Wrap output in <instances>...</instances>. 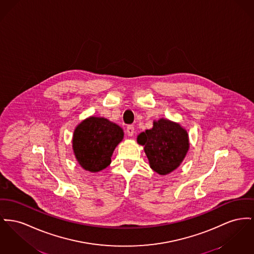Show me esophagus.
<instances>
[{
  "instance_id": "1",
  "label": "esophagus",
  "mask_w": 254,
  "mask_h": 254,
  "mask_svg": "<svg viewBox=\"0 0 254 254\" xmlns=\"http://www.w3.org/2000/svg\"><path fill=\"white\" fill-rule=\"evenodd\" d=\"M127 134L130 136V137L133 136V134H134V127L133 126H128L127 127Z\"/></svg>"
}]
</instances>
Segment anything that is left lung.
Segmentation results:
<instances>
[{
    "label": "left lung",
    "instance_id": "8db88e82",
    "mask_svg": "<svg viewBox=\"0 0 254 254\" xmlns=\"http://www.w3.org/2000/svg\"><path fill=\"white\" fill-rule=\"evenodd\" d=\"M144 147L149 167L160 176H166L183 162L189 148V134L179 123L160 118L153 127L137 136Z\"/></svg>",
    "mask_w": 254,
    "mask_h": 254
}]
</instances>
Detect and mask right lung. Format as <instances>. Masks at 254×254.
Here are the masks:
<instances>
[{
	"mask_svg": "<svg viewBox=\"0 0 254 254\" xmlns=\"http://www.w3.org/2000/svg\"><path fill=\"white\" fill-rule=\"evenodd\" d=\"M124 139V130L104 117L91 116L80 122L74 130L72 147L79 166L98 173L111 163L114 149Z\"/></svg>",
	"mask_w": 254,
	"mask_h": 254,
	"instance_id": "right-lung-1",
	"label": "right lung"
}]
</instances>
